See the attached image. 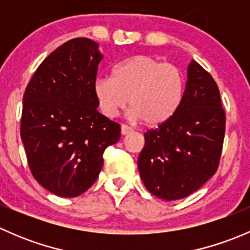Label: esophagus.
<instances>
[{"instance_id":"1","label":"esophagus","mask_w":250,"mask_h":250,"mask_svg":"<svg viewBox=\"0 0 250 250\" xmlns=\"http://www.w3.org/2000/svg\"><path fill=\"white\" fill-rule=\"evenodd\" d=\"M129 133H133L132 128L128 127V125H121V134H122V135H127V134H129Z\"/></svg>"}]
</instances>
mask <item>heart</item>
Segmentation results:
<instances>
[{"label": "heart", "instance_id": "1", "mask_svg": "<svg viewBox=\"0 0 250 250\" xmlns=\"http://www.w3.org/2000/svg\"><path fill=\"white\" fill-rule=\"evenodd\" d=\"M185 93L186 80L178 66L145 54L118 62L112 77H98L93 83V94L103 115L116 117L129 103L130 117L152 128L172 120Z\"/></svg>", "mask_w": 250, "mask_h": 250}]
</instances>
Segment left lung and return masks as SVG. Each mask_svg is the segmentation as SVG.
<instances>
[{
    "mask_svg": "<svg viewBox=\"0 0 250 250\" xmlns=\"http://www.w3.org/2000/svg\"><path fill=\"white\" fill-rule=\"evenodd\" d=\"M225 135V111L214 78L192 60L185 99L175 116L145 133L138 168L156 197L175 201L201 188L218 169Z\"/></svg>",
    "mask_w": 250,
    "mask_h": 250,
    "instance_id": "obj_1",
    "label": "left lung"
}]
</instances>
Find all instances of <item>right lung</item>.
<instances>
[{
  "label": "right lung",
  "mask_w": 250,
  "mask_h": 250,
  "mask_svg": "<svg viewBox=\"0 0 250 250\" xmlns=\"http://www.w3.org/2000/svg\"><path fill=\"white\" fill-rule=\"evenodd\" d=\"M99 44L70 40L37 67L22 98L20 135L34 178L59 197L88 190L103 153L121 137L118 123L97 110L93 83L103 60Z\"/></svg>",
  "instance_id": "add662e5"
}]
</instances>
